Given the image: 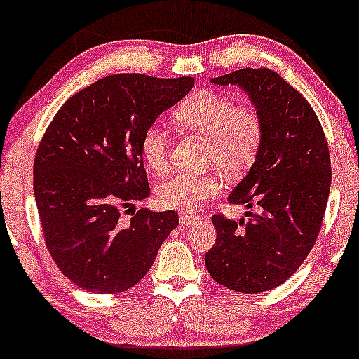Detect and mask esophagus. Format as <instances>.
<instances>
[{
    "label": "esophagus",
    "mask_w": 359,
    "mask_h": 359,
    "mask_svg": "<svg viewBox=\"0 0 359 359\" xmlns=\"http://www.w3.org/2000/svg\"><path fill=\"white\" fill-rule=\"evenodd\" d=\"M196 219H198V216L193 215V213H188V211H181V213H180V223L181 224H191Z\"/></svg>",
    "instance_id": "1"
}]
</instances>
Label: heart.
Segmentation results:
<instances>
[{
	"instance_id": "1",
	"label": "heart",
	"mask_w": 359,
	"mask_h": 359,
	"mask_svg": "<svg viewBox=\"0 0 359 359\" xmlns=\"http://www.w3.org/2000/svg\"><path fill=\"white\" fill-rule=\"evenodd\" d=\"M172 118L180 126L208 136V156L228 175L236 176L251 166L263 140V123L251 108H241L229 95L200 90L176 106ZM171 136L161 123H151L141 138V156L154 172L168 166ZM223 178L218 172H175L156 188L158 203L171 210L191 211L218 196Z\"/></svg>"
}]
</instances>
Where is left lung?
<instances>
[{
  "label": "left lung",
  "mask_w": 359,
  "mask_h": 359,
  "mask_svg": "<svg viewBox=\"0 0 359 359\" xmlns=\"http://www.w3.org/2000/svg\"><path fill=\"white\" fill-rule=\"evenodd\" d=\"M240 86L263 123L250 172L228 201L258 206L248 219L215 215L216 243L205 256L208 273L238 293H263L285 283L315 246L331 187L325 133L311 104L280 74L245 68L213 78Z\"/></svg>",
  "instance_id": "obj_1"
}]
</instances>
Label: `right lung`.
<instances>
[{
  "label": "right lung",
  "instance_id": "right-lung-1",
  "mask_svg": "<svg viewBox=\"0 0 359 359\" xmlns=\"http://www.w3.org/2000/svg\"><path fill=\"white\" fill-rule=\"evenodd\" d=\"M193 85L191 76L111 74L73 95L44 133L33 166L39 221L56 266L81 290H130L178 226L175 211L141 208L130 223L121 213L149 196L144 130Z\"/></svg>",
  "mask_w": 359,
  "mask_h": 359
}]
</instances>
